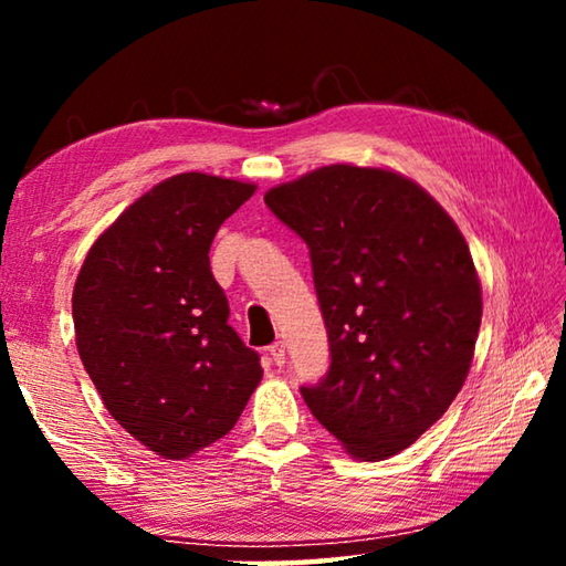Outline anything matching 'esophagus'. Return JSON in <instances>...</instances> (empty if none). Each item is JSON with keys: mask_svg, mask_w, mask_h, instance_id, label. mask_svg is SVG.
<instances>
[{"mask_svg": "<svg viewBox=\"0 0 566 566\" xmlns=\"http://www.w3.org/2000/svg\"><path fill=\"white\" fill-rule=\"evenodd\" d=\"M270 357H272V361L276 364V367H284V361H286V354H284V342H274V344H270Z\"/></svg>", "mask_w": 566, "mask_h": 566, "instance_id": "34e87169", "label": "esophagus"}]
</instances>
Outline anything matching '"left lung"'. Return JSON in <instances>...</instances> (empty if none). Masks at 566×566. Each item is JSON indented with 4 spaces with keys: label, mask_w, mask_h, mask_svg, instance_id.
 I'll return each mask as SVG.
<instances>
[{
    "label": "left lung",
    "mask_w": 566,
    "mask_h": 566,
    "mask_svg": "<svg viewBox=\"0 0 566 566\" xmlns=\"http://www.w3.org/2000/svg\"><path fill=\"white\" fill-rule=\"evenodd\" d=\"M264 202L310 247L329 334V371L302 387L306 407L354 459L415 444L462 389L482 324V284L454 219L381 167H319Z\"/></svg>",
    "instance_id": "8db88e82"
}]
</instances>
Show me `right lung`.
<instances>
[{"instance_id": "right-lung-1", "label": "right lung", "mask_w": 566, "mask_h": 566, "mask_svg": "<svg viewBox=\"0 0 566 566\" xmlns=\"http://www.w3.org/2000/svg\"><path fill=\"white\" fill-rule=\"evenodd\" d=\"M254 189L202 171L159 181L104 229L76 274L84 369L109 415L165 459L222 439L262 381L260 354L227 324L209 266L217 229Z\"/></svg>"}]
</instances>
